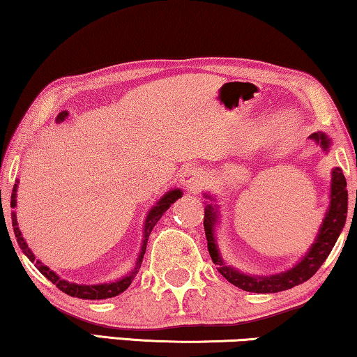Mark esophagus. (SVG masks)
Listing matches in <instances>:
<instances>
[{
    "label": "esophagus",
    "mask_w": 357,
    "mask_h": 357,
    "mask_svg": "<svg viewBox=\"0 0 357 357\" xmlns=\"http://www.w3.org/2000/svg\"><path fill=\"white\" fill-rule=\"evenodd\" d=\"M180 182H182V185L188 190V192L195 193L198 192V190L202 188V185L204 183V174L199 169H195V167L185 169Z\"/></svg>",
    "instance_id": "34e87169"
}]
</instances>
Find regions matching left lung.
<instances>
[{"label": "left lung", "mask_w": 357, "mask_h": 357, "mask_svg": "<svg viewBox=\"0 0 357 357\" xmlns=\"http://www.w3.org/2000/svg\"><path fill=\"white\" fill-rule=\"evenodd\" d=\"M309 138L314 139L317 144H320L324 153H328L331 148V139L328 138V135H325L324 131H317V133H312ZM203 197L208 199L204 203L206 206H204L203 224L204 232H206L208 250L214 265H216L218 271L231 284L241 287L243 291L257 292V294H270V292L286 291L310 280L317 273V270L324 265L326 257L330 255L331 248L335 247L341 231H343L346 216H348V188H346V178L343 175V170L340 167H335L331 170L328 208H326L324 221H321L315 241L309 250L289 270L266 276L250 275V273L238 271L237 268L227 265L226 260L222 258L216 238V227L219 224V218H221V206L218 204L216 197H213L211 193H203Z\"/></svg>", "instance_id": "left-lung-1"}]
</instances>
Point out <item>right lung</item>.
Segmentation results:
<instances>
[{
	"mask_svg": "<svg viewBox=\"0 0 357 357\" xmlns=\"http://www.w3.org/2000/svg\"><path fill=\"white\" fill-rule=\"evenodd\" d=\"M66 116H68L66 110L60 112V114L56 115L55 121H56V123H61V121L66 120ZM17 185H19V180L14 182V187H13V195H11V208L13 209L17 208ZM182 195H183V192L180 188H172V190H169V192H165L162 197H160L158 202L153 204V208L149 209L148 214H146L144 226H143V241H141V248H139L138 258H136L135 268L128 273V275L121 276L120 280L110 281V282H99V284H77V282H71L68 280H63L60 275H56L55 271L50 270V268H48L45 263L37 260L36 253L31 250V247L27 245L26 238L22 237V232H21V229H19V224H17L16 211H11L13 231H14V236H16V241L19 243V247H21L24 255H26L29 260H31L33 265H36L37 270L40 271L48 281H52L53 284H55L60 291L65 292V294L71 296V297H77V299H89V301L110 299V297L119 296L123 291L128 289L131 281L135 280V276L138 275V271L141 268V261H143V257H144V252H146V245H148V238H149L151 231H153L159 219L162 218V214L170 208V204L177 202L178 198H182Z\"/></svg>",
	"mask_w": 357,
	"mask_h": 357,
	"instance_id": "1",
	"label": "right lung"
}]
</instances>
